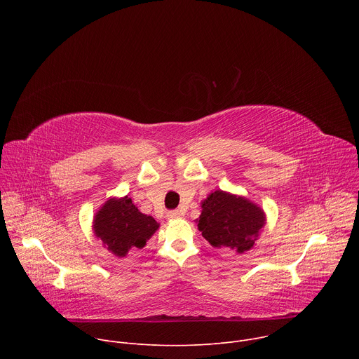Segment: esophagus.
Listing matches in <instances>:
<instances>
[{
  "mask_svg": "<svg viewBox=\"0 0 359 359\" xmlns=\"http://www.w3.org/2000/svg\"><path fill=\"white\" fill-rule=\"evenodd\" d=\"M180 216H183L182 210H170V212H168V217L169 219H177Z\"/></svg>",
  "mask_w": 359,
  "mask_h": 359,
  "instance_id": "1",
  "label": "esophagus"
}]
</instances>
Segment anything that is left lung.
I'll use <instances>...</instances> for the list:
<instances>
[{"label": "left lung", "mask_w": 359, "mask_h": 359, "mask_svg": "<svg viewBox=\"0 0 359 359\" xmlns=\"http://www.w3.org/2000/svg\"><path fill=\"white\" fill-rule=\"evenodd\" d=\"M197 227L213 247L244 252L254 245L266 224L264 212L244 197L222 190L212 193L201 204Z\"/></svg>", "instance_id": "8db88e82"}]
</instances>
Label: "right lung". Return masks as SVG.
I'll return each instance as SVG.
<instances>
[{
  "mask_svg": "<svg viewBox=\"0 0 359 359\" xmlns=\"http://www.w3.org/2000/svg\"><path fill=\"white\" fill-rule=\"evenodd\" d=\"M95 234L115 255L123 257L129 250L143 248L159 223L143 215L126 196L111 198L95 216Z\"/></svg>",
  "mask_w": 359,
  "mask_h": 359,
  "instance_id": "add662e5",
  "label": "right lung"
}]
</instances>
